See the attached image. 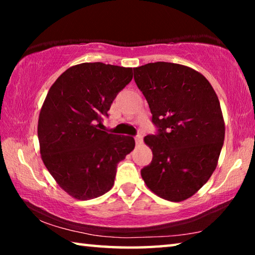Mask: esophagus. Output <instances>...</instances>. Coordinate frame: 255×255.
Wrapping results in <instances>:
<instances>
[{
  "label": "esophagus",
  "mask_w": 255,
  "mask_h": 255,
  "mask_svg": "<svg viewBox=\"0 0 255 255\" xmlns=\"http://www.w3.org/2000/svg\"><path fill=\"white\" fill-rule=\"evenodd\" d=\"M143 138H144V133L143 132H138L137 136L135 137V140H136V144L139 145L143 143Z\"/></svg>",
  "instance_id": "1"
}]
</instances>
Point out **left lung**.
Instances as JSON below:
<instances>
[{
	"instance_id": "1",
	"label": "left lung",
	"mask_w": 255,
	"mask_h": 255,
	"mask_svg": "<svg viewBox=\"0 0 255 255\" xmlns=\"http://www.w3.org/2000/svg\"><path fill=\"white\" fill-rule=\"evenodd\" d=\"M133 80L147 100L153 150L140 174L163 199H188L213 174L225 137L219 100L204 75L180 64L156 62L133 68Z\"/></svg>"
}]
</instances>
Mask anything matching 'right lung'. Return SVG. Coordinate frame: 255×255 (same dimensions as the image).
<instances>
[{"label":"right lung","instance_id":"right-lung-1","mask_svg":"<svg viewBox=\"0 0 255 255\" xmlns=\"http://www.w3.org/2000/svg\"><path fill=\"white\" fill-rule=\"evenodd\" d=\"M132 68L103 63L70 67L51 85L38 120L42 161L64 191L79 200L105 195L117 165L135 147L131 136L101 130Z\"/></svg>","mask_w":255,"mask_h":255}]
</instances>
